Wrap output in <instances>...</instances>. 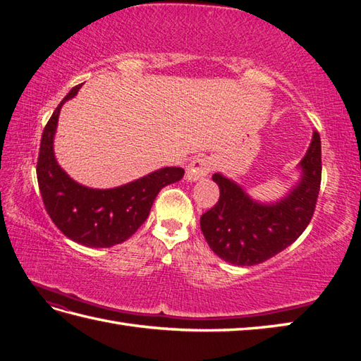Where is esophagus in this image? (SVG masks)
I'll list each match as a JSON object with an SVG mask.
<instances>
[{
	"label": "esophagus",
	"instance_id": "esophagus-1",
	"mask_svg": "<svg viewBox=\"0 0 361 361\" xmlns=\"http://www.w3.org/2000/svg\"><path fill=\"white\" fill-rule=\"evenodd\" d=\"M211 169H212V161L209 158L198 157L190 161L189 166L186 167V180L188 181L202 180L211 172Z\"/></svg>",
	"mask_w": 361,
	"mask_h": 361
}]
</instances>
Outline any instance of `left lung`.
I'll return each instance as SVG.
<instances>
[{
	"label": "left lung",
	"mask_w": 361,
	"mask_h": 361,
	"mask_svg": "<svg viewBox=\"0 0 361 361\" xmlns=\"http://www.w3.org/2000/svg\"><path fill=\"white\" fill-rule=\"evenodd\" d=\"M299 167L302 171L299 185L271 204L255 202L221 173L212 175L220 197L202 216L200 228L219 257L239 267L262 264L304 233L315 212L321 185V140L317 130Z\"/></svg>",
	"instance_id": "1"
}]
</instances>
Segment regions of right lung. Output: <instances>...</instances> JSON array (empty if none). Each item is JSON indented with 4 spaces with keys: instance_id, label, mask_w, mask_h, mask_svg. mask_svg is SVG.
<instances>
[{
    "instance_id": "obj_1",
    "label": "right lung",
    "mask_w": 361,
    "mask_h": 361,
    "mask_svg": "<svg viewBox=\"0 0 361 361\" xmlns=\"http://www.w3.org/2000/svg\"><path fill=\"white\" fill-rule=\"evenodd\" d=\"M82 85H75L46 124L37 159V180L44 209L60 231L91 248H110L126 242L140 228L161 189L185 175L181 167H163L142 178L113 189H91L75 183L54 157L59 113Z\"/></svg>"
}]
</instances>
